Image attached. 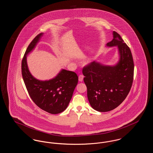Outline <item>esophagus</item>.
<instances>
[{
    "mask_svg": "<svg viewBox=\"0 0 153 153\" xmlns=\"http://www.w3.org/2000/svg\"><path fill=\"white\" fill-rule=\"evenodd\" d=\"M83 79H84V76L82 75H79L78 76V80L79 82H82L83 81Z\"/></svg>",
    "mask_w": 153,
    "mask_h": 153,
    "instance_id": "1",
    "label": "esophagus"
}]
</instances>
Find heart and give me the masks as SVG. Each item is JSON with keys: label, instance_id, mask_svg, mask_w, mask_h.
I'll use <instances>...</instances> for the list:
<instances>
[{"label": "heart", "instance_id": "1", "mask_svg": "<svg viewBox=\"0 0 153 153\" xmlns=\"http://www.w3.org/2000/svg\"><path fill=\"white\" fill-rule=\"evenodd\" d=\"M89 62H90V59H86L84 62V64H85V65H87V64H88L89 63Z\"/></svg>", "mask_w": 153, "mask_h": 153}]
</instances>
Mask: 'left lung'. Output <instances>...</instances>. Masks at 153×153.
<instances>
[{
    "mask_svg": "<svg viewBox=\"0 0 153 153\" xmlns=\"http://www.w3.org/2000/svg\"><path fill=\"white\" fill-rule=\"evenodd\" d=\"M112 35V40L106 46L117 47V62L108 65L94 61L82 70L88 101L92 108L99 112L109 111L120 105L133 81L134 66L130 49L118 33L113 31Z\"/></svg>",
    "mask_w": 153,
    "mask_h": 153,
    "instance_id": "8db88e82",
    "label": "left lung"
}]
</instances>
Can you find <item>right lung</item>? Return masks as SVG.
<instances>
[{
    "instance_id": "right-lung-1",
    "label": "right lung",
    "mask_w": 153,
    "mask_h": 153,
    "mask_svg": "<svg viewBox=\"0 0 153 153\" xmlns=\"http://www.w3.org/2000/svg\"><path fill=\"white\" fill-rule=\"evenodd\" d=\"M44 35H38L28 46L22 62V77L32 101L40 108L52 114L63 112L67 108L76 87L78 77L72 71L62 69L53 78L42 81L29 71L27 56L36 48Z\"/></svg>"
}]
</instances>
